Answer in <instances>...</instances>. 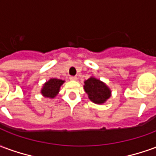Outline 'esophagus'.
Masks as SVG:
<instances>
[{"label": "esophagus", "instance_id": "esophagus-1", "mask_svg": "<svg viewBox=\"0 0 156 156\" xmlns=\"http://www.w3.org/2000/svg\"><path fill=\"white\" fill-rule=\"evenodd\" d=\"M70 80H77V77H76V76H71V77H70Z\"/></svg>", "mask_w": 156, "mask_h": 156}]
</instances>
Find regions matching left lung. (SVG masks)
Segmentation results:
<instances>
[{"label":"left lung","mask_w":156,"mask_h":156,"mask_svg":"<svg viewBox=\"0 0 156 156\" xmlns=\"http://www.w3.org/2000/svg\"><path fill=\"white\" fill-rule=\"evenodd\" d=\"M84 83L85 92L88 94L90 100L95 104H103L110 97L111 92L109 88L98 79L92 77L86 80Z\"/></svg>","instance_id":"obj_1"}]
</instances>
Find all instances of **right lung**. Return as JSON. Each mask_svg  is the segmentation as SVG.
Returning <instances> with one entry per match:
<instances>
[{
  "label": "right lung",
  "mask_w": 156,
  "mask_h": 156,
  "mask_svg": "<svg viewBox=\"0 0 156 156\" xmlns=\"http://www.w3.org/2000/svg\"><path fill=\"white\" fill-rule=\"evenodd\" d=\"M64 83L63 80L57 79V78H51L48 82H47L41 89V94L44 97L48 98H54L59 92V88L61 85Z\"/></svg>",
  "instance_id": "right-lung-1"
}]
</instances>
